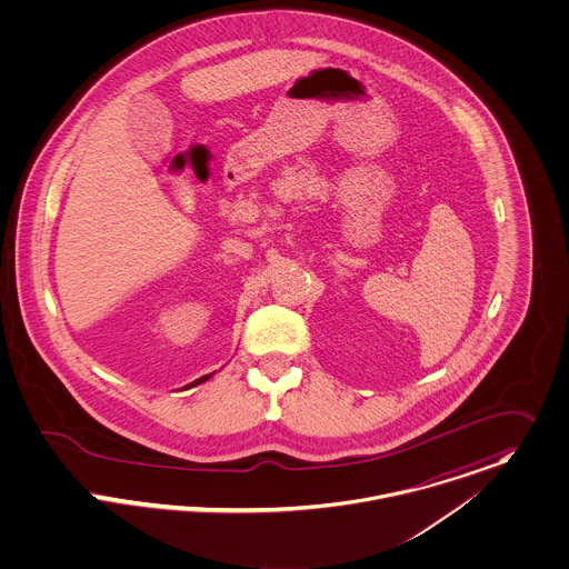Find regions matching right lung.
<instances>
[{"label": "right lung", "instance_id": "1", "mask_svg": "<svg viewBox=\"0 0 569 569\" xmlns=\"http://www.w3.org/2000/svg\"><path fill=\"white\" fill-rule=\"evenodd\" d=\"M213 376V373H211ZM211 376H202L200 379H196V381H191L190 386H198V383H202V381H207V379L211 378Z\"/></svg>", "mask_w": 569, "mask_h": 569}]
</instances>
